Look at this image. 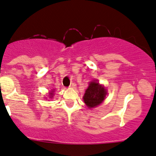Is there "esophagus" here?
<instances>
[{"mask_svg":"<svg viewBox=\"0 0 156 156\" xmlns=\"http://www.w3.org/2000/svg\"><path fill=\"white\" fill-rule=\"evenodd\" d=\"M69 87L71 88H76V84H75V82H72V83H71V85H70Z\"/></svg>","mask_w":156,"mask_h":156,"instance_id":"esophagus-1","label":"esophagus"}]
</instances>
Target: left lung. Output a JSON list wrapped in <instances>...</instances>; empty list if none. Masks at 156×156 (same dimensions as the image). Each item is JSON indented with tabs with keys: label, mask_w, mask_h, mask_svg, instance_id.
<instances>
[{
	"label": "left lung",
	"mask_w": 156,
	"mask_h": 156,
	"mask_svg": "<svg viewBox=\"0 0 156 156\" xmlns=\"http://www.w3.org/2000/svg\"><path fill=\"white\" fill-rule=\"evenodd\" d=\"M106 95L105 88L96 81H92L85 91L83 99L88 107L92 108L97 106L104 100Z\"/></svg>",
	"instance_id": "left-lung-1"
}]
</instances>
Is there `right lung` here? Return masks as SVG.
I'll return each mask as SVG.
<instances>
[{"label": "right lung", "mask_w": 156, "mask_h": 156, "mask_svg": "<svg viewBox=\"0 0 156 156\" xmlns=\"http://www.w3.org/2000/svg\"><path fill=\"white\" fill-rule=\"evenodd\" d=\"M50 98L53 97V96H52V95H53V93H52V92H51V93H50Z\"/></svg>", "instance_id": "right-lung-1"}]
</instances>
